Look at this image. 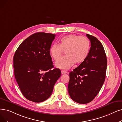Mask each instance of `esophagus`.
I'll use <instances>...</instances> for the list:
<instances>
[{
  "mask_svg": "<svg viewBox=\"0 0 122 122\" xmlns=\"http://www.w3.org/2000/svg\"><path fill=\"white\" fill-rule=\"evenodd\" d=\"M61 74H62V75H65V74H66V71H61Z\"/></svg>",
  "mask_w": 122,
  "mask_h": 122,
  "instance_id": "34e87169",
  "label": "esophagus"
}]
</instances>
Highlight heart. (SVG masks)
I'll return each mask as SVG.
<instances>
[{"mask_svg": "<svg viewBox=\"0 0 122 122\" xmlns=\"http://www.w3.org/2000/svg\"><path fill=\"white\" fill-rule=\"evenodd\" d=\"M90 42L86 37L70 35L62 37L60 44L55 43L50 47V55L57 61L61 58L63 51H66V56L58 61L56 66L63 70L69 69L75 64L83 62L89 55Z\"/></svg>", "mask_w": 122, "mask_h": 122, "instance_id": "obj_1", "label": "heart"}]
</instances>
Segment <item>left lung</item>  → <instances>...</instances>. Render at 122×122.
<instances>
[{"label":"left lung","instance_id":"8db88e82","mask_svg":"<svg viewBox=\"0 0 122 122\" xmlns=\"http://www.w3.org/2000/svg\"><path fill=\"white\" fill-rule=\"evenodd\" d=\"M91 46L86 60L70 73L68 91L77 103H90L98 94L105 80L107 60L104 47L96 37L86 34Z\"/></svg>","mask_w":122,"mask_h":122}]
</instances>
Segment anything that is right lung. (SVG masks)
I'll use <instances>...</instances> for the list:
<instances>
[{"label":"right lung","instance_id":"right-lung-1","mask_svg":"<svg viewBox=\"0 0 122 122\" xmlns=\"http://www.w3.org/2000/svg\"><path fill=\"white\" fill-rule=\"evenodd\" d=\"M56 35L37 32L25 39L13 57L14 72L22 94L40 103L50 98L61 71L53 68L50 47Z\"/></svg>","mask_w":122,"mask_h":122}]
</instances>
